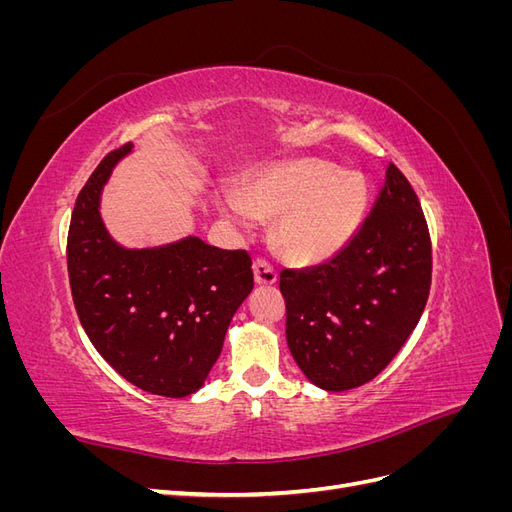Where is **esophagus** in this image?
<instances>
[{
    "instance_id": "esophagus-1",
    "label": "esophagus",
    "mask_w": 512,
    "mask_h": 512,
    "mask_svg": "<svg viewBox=\"0 0 512 512\" xmlns=\"http://www.w3.org/2000/svg\"><path fill=\"white\" fill-rule=\"evenodd\" d=\"M254 280L260 286H271L277 282V271L269 260H265V258L254 260Z\"/></svg>"
}]
</instances>
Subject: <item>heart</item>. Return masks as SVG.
<instances>
[{
    "label": "heart",
    "instance_id": "heart-1",
    "mask_svg": "<svg viewBox=\"0 0 512 512\" xmlns=\"http://www.w3.org/2000/svg\"><path fill=\"white\" fill-rule=\"evenodd\" d=\"M367 207L365 183L322 160H290L267 168L245 196L228 194L224 209L239 222L250 215L277 218L284 252L301 262L337 254L359 226Z\"/></svg>",
    "mask_w": 512,
    "mask_h": 512
}]
</instances>
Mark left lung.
Here are the masks:
<instances>
[{"mask_svg": "<svg viewBox=\"0 0 512 512\" xmlns=\"http://www.w3.org/2000/svg\"><path fill=\"white\" fill-rule=\"evenodd\" d=\"M429 286L425 215L410 181L389 164L348 245L318 267L280 275L292 359L324 391L374 380L421 320Z\"/></svg>", "mask_w": 512, "mask_h": 512, "instance_id": "8db88e82", "label": "left lung"}]
</instances>
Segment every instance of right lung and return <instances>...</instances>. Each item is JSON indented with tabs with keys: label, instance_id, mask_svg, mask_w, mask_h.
Segmentation results:
<instances>
[{
	"label": "right lung",
	"instance_id": "right-lung-1",
	"mask_svg": "<svg viewBox=\"0 0 512 512\" xmlns=\"http://www.w3.org/2000/svg\"><path fill=\"white\" fill-rule=\"evenodd\" d=\"M123 145L98 164L72 211L68 275L76 314L102 359L138 389L188 397L205 384L228 324L254 288L245 250L198 237L147 250L115 243L100 218V194Z\"/></svg>",
	"mask_w": 512,
	"mask_h": 512
}]
</instances>
